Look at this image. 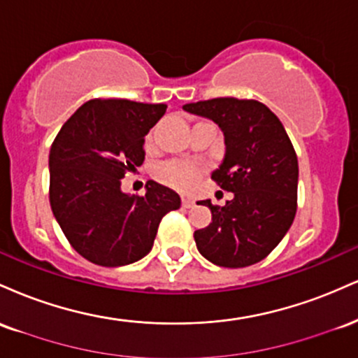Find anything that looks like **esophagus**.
<instances>
[{
    "label": "esophagus",
    "mask_w": 358,
    "mask_h": 358,
    "mask_svg": "<svg viewBox=\"0 0 358 358\" xmlns=\"http://www.w3.org/2000/svg\"><path fill=\"white\" fill-rule=\"evenodd\" d=\"M193 203H195V202H193V199H190V196H183V199H182V205L185 208L193 207Z\"/></svg>",
    "instance_id": "34e87169"
}]
</instances>
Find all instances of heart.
Listing matches in <instances>:
<instances>
[{"label": "heart", "instance_id": "1", "mask_svg": "<svg viewBox=\"0 0 358 358\" xmlns=\"http://www.w3.org/2000/svg\"><path fill=\"white\" fill-rule=\"evenodd\" d=\"M153 141V134H148L146 143L151 145ZM156 178L162 183L168 185V187H173L176 190H193L199 183L202 170L199 166L190 165V163H180V162H170L163 163L156 168L155 171Z\"/></svg>", "mask_w": 358, "mask_h": 358}]
</instances>
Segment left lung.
Segmentation results:
<instances>
[{
    "mask_svg": "<svg viewBox=\"0 0 358 358\" xmlns=\"http://www.w3.org/2000/svg\"><path fill=\"white\" fill-rule=\"evenodd\" d=\"M224 133L225 155L212 180L234 196L224 207L202 200L212 222L195 231L196 249L222 268L262 261L281 242L296 215L298 158L276 114L262 102L217 97L185 104Z\"/></svg>",
    "mask_w": 358,
    "mask_h": 358,
    "instance_id": "8db88e82",
    "label": "left lung"
}]
</instances>
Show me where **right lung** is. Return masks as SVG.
<instances>
[{"mask_svg":"<svg viewBox=\"0 0 358 358\" xmlns=\"http://www.w3.org/2000/svg\"><path fill=\"white\" fill-rule=\"evenodd\" d=\"M166 104L92 99L62 126L50 148V207L82 257L104 268L133 264L150 252L158 225L182 205L178 193L153 182L143 196L121 178L145 162V136Z\"/></svg>","mask_w":358,"mask_h":358,"instance_id":"1","label":"right lung"}]
</instances>
